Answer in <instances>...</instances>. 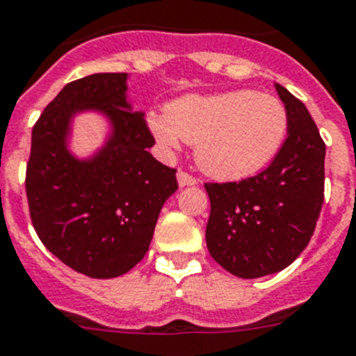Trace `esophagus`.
<instances>
[{
    "label": "esophagus",
    "instance_id": "obj_1",
    "mask_svg": "<svg viewBox=\"0 0 356 356\" xmlns=\"http://www.w3.org/2000/svg\"><path fill=\"white\" fill-rule=\"evenodd\" d=\"M177 183H179V186H181V188L193 186V184H197V179L192 177L190 173H186V172H183V170H181V172H177Z\"/></svg>",
    "mask_w": 356,
    "mask_h": 356
}]
</instances>
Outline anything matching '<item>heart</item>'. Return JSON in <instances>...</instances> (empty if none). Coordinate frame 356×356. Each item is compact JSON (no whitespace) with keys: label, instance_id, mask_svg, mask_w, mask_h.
Returning a JSON list of instances; mask_svg holds the SVG:
<instances>
[{"label":"heart","instance_id":"obj_1","mask_svg":"<svg viewBox=\"0 0 356 356\" xmlns=\"http://www.w3.org/2000/svg\"><path fill=\"white\" fill-rule=\"evenodd\" d=\"M149 129L164 149L181 140L195 144V161L207 175L239 181L261 172L287 137V109L278 98L252 89L186 95L166 115H149Z\"/></svg>","mask_w":356,"mask_h":356}]
</instances>
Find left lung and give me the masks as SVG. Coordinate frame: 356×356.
<instances>
[{
	"label": "left lung",
	"mask_w": 356,
	"mask_h": 356,
	"mask_svg": "<svg viewBox=\"0 0 356 356\" xmlns=\"http://www.w3.org/2000/svg\"><path fill=\"white\" fill-rule=\"evenodd\" d=\"M289 131L273 164L239 183L204 184L207 247L234 276L261 278L289 267L307 247L323 203L325 144L302 100L276 83Z\"/></svg>",
	"instance_id": "obj_1"
}]
</instances>
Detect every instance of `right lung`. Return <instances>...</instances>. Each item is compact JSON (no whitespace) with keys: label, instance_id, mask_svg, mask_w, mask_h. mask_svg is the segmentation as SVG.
Returning a JSON list of instances; mask_svg holds the SVG:
<instances>
[{"label":"right lung","instance_id":"right-lung-1","mask_svg":"<svg viewBox=\"0 0 356 356\" xmlns=\"http://www.w3.org/2000/svg\"><path fill=\"white\" fill-rule=\"evenodd\" d=\"M128 73L74 80L33 128L27 199L38 238L89 278L131 270L152 243L161 208L177 190L175 170L153 157L144 111H133ZM95 112L108 124L102 147L78 158L68 143L74 118Z\"/></svg>","mask_w":356,"mask_h":356}]
</instances>
